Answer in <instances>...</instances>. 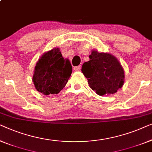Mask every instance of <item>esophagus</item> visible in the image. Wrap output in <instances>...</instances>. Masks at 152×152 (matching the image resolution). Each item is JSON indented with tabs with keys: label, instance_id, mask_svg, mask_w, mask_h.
Masks as SVG:
<instances>
[{
	"label": "esophagus",
	"instance_id": "esophagus-1",
	"mask_svg": "<svg viewBox=\"0 0 152 152\" xmlns=\"http://www.w3.org/2000/svg\"><path fill=\"white\" fill-rule=\"evenodd\" d=\"M81 69V66L80 65H78V66H76V67H74V69L75 70V71H80Z\"/></svg>",
	"mask_w": 152,
	"mask_h": 152
}]
</instances>
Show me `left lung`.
Returning a JSON list of instances; mask_svg holds the SVG:
<instances>
[{"mask_svg":"<svg viewBox=\"0 0 152 152\" xmlns=\"http://www.w3.org/2000/svg\"><path fill=\"white\" fill-rule=\"evenodd\" d=\"M89 61L83 63V74L89 87L100 96L114 94L124 83V70L114 56L92 51Z\"/></svg>","mask_w":152,"mask_h":152,"instance_id":"left-lung-1","label":"left lung"}]
</instances>
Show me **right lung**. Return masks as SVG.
Wrapping results in <instances>:
<instances>
[{
	"instance_id": "1",
	"label": "right lung",
	"mask_w": 152,
	"mask_h": 152,
	"mask_svg": "<svg viewBox=\"0 0 152 152\" xmlns=\"http://www.w3.org/2000/svg\"><path fill=\"white\" fill-rule=\"evenodd\" d=\"M72 72L69 60L64 59L58 48L45 53L34 69L36 89L45 95L58 94L67 84Z\"/></svg>"
}]
</instances>
